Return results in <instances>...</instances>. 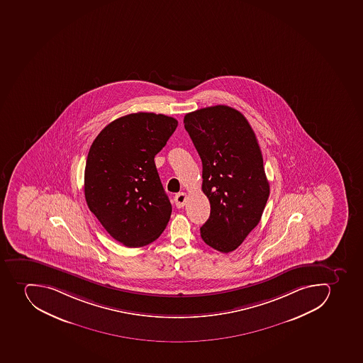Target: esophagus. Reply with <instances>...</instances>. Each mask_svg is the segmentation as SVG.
<instances>
[{
	"label": "esophagus",
	"instance_id": "1",
	"mask_svg": "<svg viewBox=\"0 0 363 363\" xmlns=\"http://www.w3.org/2000/svg\"><path fill=\"white\" fill-rule=\"evenodd\" d=\"M186 199H187L186 193H178V194L174 196V204H176V207L183 208L186 203Z\"/></svg>",
	"mask_w": 363,
	"mask_h": 363
}]
</instances>
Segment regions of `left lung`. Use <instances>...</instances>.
<instances>
[{
    "label": "left lung",
    "instance_id": "left-lung-1",
    "mask_svg": "<svg viewBox=\"0 0 363 363\" xmlns=\"http://www.w3.org/2000/svg\"><path fill=\"white\" fill-rule=\"evenodd\" d=\"M202 161V191L211 216L200 229L213 250L230 253L259 224L270 187L253 128L228 106L195 110L184 117Z\"/></svg>",
    "mask_w": 363,
    "mask_h": 363
}]
</instances>
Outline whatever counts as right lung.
<instances>
[{"label":"right lung","mask_w":363,"mask_h":363,"mask_svg":"<svg viewBox=\"0 0 363 363\" xmlns=\"http://www.w3.org/2000/svg\"><path fill=\"white\" fill-rule=\"evenodd\" d=\"M177 125V119L162 113H130L108 124L91 143L84 179L86 202L124 246L150 244L170 220L172 208L154 157Z\"/></svg>","instance_id":"1"}]
</instances>
